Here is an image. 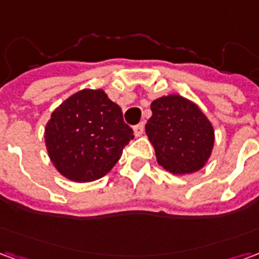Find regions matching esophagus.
Here are the masks:
<instances>
[{"label": "esophagus", "mask_w": 259, "mask_h": 259, "mask_svg": "<svg viewBox=\"0 0 259 259\" xmlns=\"http://www.w3.org/2000/svg\"><path fill=\"white\" fill-rule=\"evenodd\" d=\"M133 130H135V136H141L143 135V132H144V123L141 122V123L136 124V126H133Z\"/></svg>", "instance_id": "1"}]
</instances>
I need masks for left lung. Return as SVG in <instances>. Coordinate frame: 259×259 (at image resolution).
Instances as JSON below:
<instances>
[{"mask_svg": "<svg viewBox=\"0 0 259 259\" xmlns=\"http://www.w3.org/2000/svg\"><path fill=\"white\" fill-rule=\"evenodd\" d=\"M146 133L158 163L174 175L193 174L208 161L213 129L200 108L180 96L161 97L151 104Z\"/></svg>", "mask_w": 259, "mask_h": 259, "instance_id": "1", "label": "left lung"}]
</instances>
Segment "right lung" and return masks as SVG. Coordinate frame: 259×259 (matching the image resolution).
<instances>
[{
  "label": "right lung",
  "instance_id": "add662e5",
  "mask_svg": "<svg viewBox=\"0 0 259 259\" xmlns=\"http://www.w3.org/2000/svg\"><path fill=\"white\" fill-rule=\"evenodd\" d=\"M51 161L65 178L93 182L107 175L135 137L119 105L102 90H81L62 102L46 126Z\"/></svg>",
  "mask_w": 259,
  "mask_h": 259
}]
</instances>
